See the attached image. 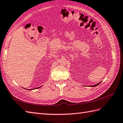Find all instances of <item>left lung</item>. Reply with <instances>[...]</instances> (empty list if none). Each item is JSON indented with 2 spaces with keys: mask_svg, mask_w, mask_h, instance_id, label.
<instances>
[{
  "mask_svg": "<svg viewBox=\"0 0 123 123\" xmlns=\"http://www.w3.org/2000/svg\"><path fill=\"white\" fill-rule=\"evenodd\" d=\"M100 83L101 82H99V83H98V84H95V85H91V87H95V86H98V84H100Z\"/></svg>",
  "mask_w": 123,
  "mask_h": 123,
  "instance_id": "left-lung-1",
  "label": "left lung"
}]
</instances>
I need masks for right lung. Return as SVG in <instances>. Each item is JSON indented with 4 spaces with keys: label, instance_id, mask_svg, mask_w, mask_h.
Wrapping results in <instances>:
<instances>
[{
    "label": "right lung",
    "instance_id": "add662e5",
    "mask_svg": "<svg viewBox=\"0 0 123 123\" xmlns=\"http://www.w3.org/2000/svg\"><path fill=\"white\" fill-rule=\"evenodd\" d=\"M41 87V86H40ZM40 87H37V88H40ZM26 90H27V89H26Z\"/></svg>",
    "mask_w": 123,
    "mask_h": 123
}]
</instances>
